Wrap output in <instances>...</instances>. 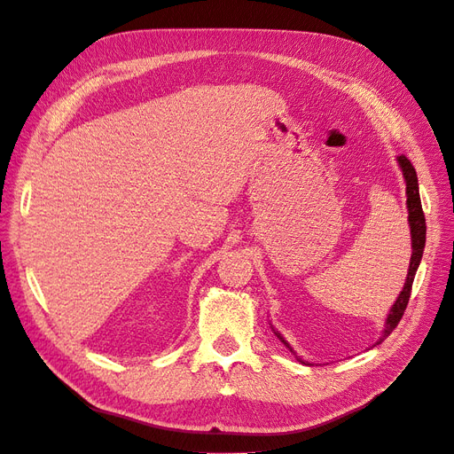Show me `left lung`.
Returning a JSON list of instances; mask_svg holds the SVG:
<instances>
[{"label":"left lung","instance_id":"8db88e82","mask_svg":"<svg viewBox=\"0 0 454 454\" xmlns=\"http://www.w3.org/2000/svg\"><path fill=\"white\" fill-rule=\"evenodd\" d=\"M398 160V166L403 173V179H405V194H407V221H409V231H411V262H409V270H407V277H405V283H403V288L400 292V296L396 298V301H394V305L390 307L388 311V317L385 320V330L381 333V338L377 340L375 345H379L381 341H385L390 332L398 326L400 318L405 311L407 307V301H409V296H411V286H413V279H415V273H417V268L420 264L422 260V251H424V243H427V221H424V213H422V206H420V196H419V179H417V171L413 168V164L409 162V160L402 154L396 158ZM273 333L279 338L292 353H294V348H292L288 345V341L283 338V335L277 332L273 326H271ZM296 355V353H294ZM300 362H303L301 358H298Z\"/></svg>","mask_w":454,"mask_h":454}]
</instances>
